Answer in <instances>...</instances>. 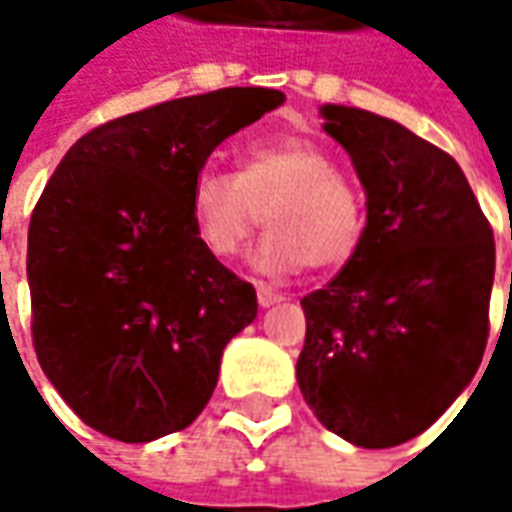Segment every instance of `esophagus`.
<instances>
[{"instance_id": "obj_1", "label": "esophagus", "mask_w": 512, "mask_h": 512, "mask_svg": "<svg viewBox=\"0 0 512 512\" xmlns=\"http://www.w3.org/2000/svg\"><path fill=\"white\" fill-rule=\"evenodd\" d=\"M256 299H259V305L262 307H270V305H276V302H282V293H276L273 287L259 285L256 287Z\"/></svg>"}]
</instances>
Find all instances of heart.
Masks as SVG:
<instances>
[{
	"instance_id": "obj_1",
	"label": "heart",
	"mask_w": 512,
	"mask_h": 512,
	"mask_svg": "<svg viewBox=\"0 0 512 512\" xmlns=\"http://www.w3.org/2000/svg\"><path fill=\"white\" fill-rule=\"evenodd\" d=\"M270 233L253 267L285 276L302 265L330 270L353 259L364 236V196L310 139L259 142L239 156L236 173L205 168L190 185V222L207 253L236 256L262 222Z\"/></svg>"
}]
</instances>
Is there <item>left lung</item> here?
Wrapping results in <instances>:
<instances>
[{
  "mask_svg": "<svg viewBox=\"0 0 512 512\" xmlns=\"http://www.w3.org/2000/svg\"><path fill=\"white\" fill-rule=\"evenodd\" d=\"M367 196L359 250L302 299L299 390L330 433L396 447L424 433L482 364L493 227L450 153L370 110L325 105Z\"/></svg>",
  "mask_w": 512,
  "mask_h": 512,
  "instance_id": "left-lung-1",
  "label": "left lung"
}]
</instances>
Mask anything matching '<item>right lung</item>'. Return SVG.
<instances>
[{
  "instance_id": "add662e5",
  "label": "right lung",
  "mask_w": 512,
  "mask_h": 512,
  "mask_svg": "<svg viewBox=\"0 0 512 512\" xmlns=\"http://www.w3.org/2000/svg\"><path fill=\"white\" fill-rule=\"evenodd\" d=\"M285 102L222 88L119 116L65 153L33 207V347L73 413L119 442L185 430L213 396L256 290L207 253L190 185L207 156Z\"/></svg>"
}]
</instances>
